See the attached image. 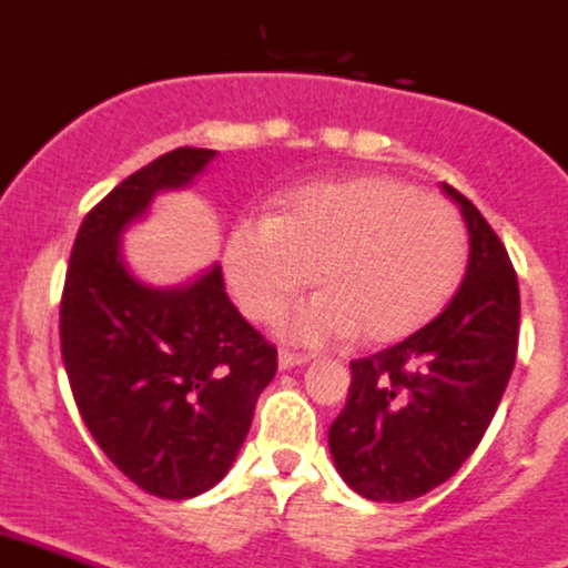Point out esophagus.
I'll list each match as a JSON object with an SVG mask.
<instances>
[{
	"label": "esophagus",
	"instance_id": "obj_1",
	"mask_svg": "<svg viewBox=\"0 0 568 568\" xmlns=\"http://www.w3.org/2000/svg\"><path fill=\"white\" fill-rule=\"evenodd\" d=\"M312 361V355H300V352H292V349H280V357H276V364H280V369H294V366H303Z\"/></svg>",
	"mask_w": 568,
	"mask_h": 568
}]
</instances>
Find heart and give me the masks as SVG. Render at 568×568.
Masks as SVG:
<instances>
[{"label":"heart","mask_w":568,"mask_h":568,"mask_svg":"<svg viewBox=\"0 0 568 568\" xmlns=\"http://www.w3.org/2000/svg\"><path fill=\"white\" fill-rule=\"evenodd\" d=\"M468 231L454 204L387 175L308 184L225 242V280L242 312L274 321L314 280L321 294L283 317L294 341L355 332L393 343L430 323L465 274Z\"/></svg>","instance_id":"1"}]
</instances>
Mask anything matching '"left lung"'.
Segmentation results:
<instances>
[{
  "mask_svg": "<svg viewBox=\"0 0 568 568\" xmlns=\"http://www.w3.org/2000/svg\"><path fill=\"white\" fill-rule=\"evenodd\" d=\"M442 187L470 236L459 292L416 335L352 361L349 398L328 427L337 474L375 503H407L447 483L483 442L517 361V271L483 213Z\"/></svg>",
  "mask_w": 568,
  "mask_h": 568,
  "instance_id": "1",
  "label": "left lung"
}]
</instances>
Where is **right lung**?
Returning a JSON list of instances; mask_svg holds the SVG:
<instances>
[{
    "instance_id": "obj_1",
    "label": "right lung",
    "mask_w": 568,
    "mask_h": 568,
    "mask_svg": "<svg viewBox=\"0 0 568 568\" xmlns=\"http://www.w3.org/2000/svg\"><path fill=\"white\" fill-rule=\"evenodd\" d=\"M216 159L179 146L85 213L60 300V349L85 427L138 488L190 499L231 470L276 346L236 312L213 265L152 288L126 271L121 233L161 190L187 187Z\"/></svg>"
}]
</instances>
